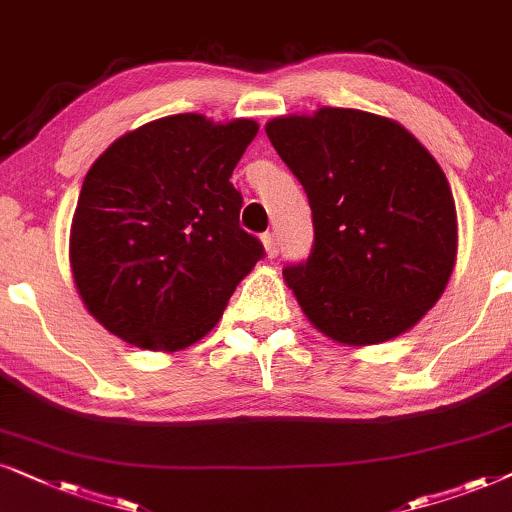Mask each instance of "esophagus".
<instances>
[{
    "label": "esophagus",
    "instance_id": "esophagus-1",
    "mask_svg": "<svg viewBox=\"0 0 512 512\" xmlns=\"http://www.w3.org/2000/svg\"><path fill=\"white\" fill-rule=\"evenodd\" d=\"M264 250H267V257H276L278 255V238L276 234H264L262 236Z\"/></svg>",
    "mask_w": 512,
    "mask_h": 512
}]
</instances>
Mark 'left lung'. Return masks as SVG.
Returning <instances> with one entry per match:
<instances>
[{"label":"left lung","instance_id":"obj_1","mask_svg":"<svg viewBox=\"0 0 512 512\" xmlns=\"http://www.w3.org/2000/svg\"><path fill=\"white\" fill-rule=\"evenodd\" d=\"M313 213L309 260L283 269L304 316L339 344L403 335L447 288L456 208L431 152L398 124L344 107L267 124Z\"/></svg>","mask_w":512,"mask_h":512}]
</instances>
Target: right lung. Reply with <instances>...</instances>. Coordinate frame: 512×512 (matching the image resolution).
Instances as JSON below:
<instances>
[{
	"label": "right lung",
	"mask_w": 512,
	"mask_h": 512,
	"mask_svg": "<svg viewBox=\"0 0 512 512\" xmlns=\"http://www.w3.org/2000/svg\"><path fill=\"white\" fill-rule=\"evenodd\" d=\"M257 128L173 114L121 135L88 170L70 267L88 313L112 335L180 351L217 325L264 257L238 224L243 196L229 182Z\"/></svg>",
	"instance_id": "add662e5"
}]
</instances>
